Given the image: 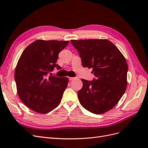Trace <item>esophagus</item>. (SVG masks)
Returning <instances> with one entry per match:
<instances>
[{"instance_id": "34e87169", "label": "esophagus", "mask_w": 148, "mask_h": 148, "mask_svg": "<svg viewBox=\"0 0 148 148\" xmlns=\"http://www.w3.org/2000/svg\"><path fill=\"white\" fill-rule=\"evenodd\" d=\"M69 79L70 81H72V80H73V79H76V78H75V77H69Z\"/></svg>"}]
</instances>
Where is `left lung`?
Returning a JSON list of instances; mask_svg holds the SVG:
<instances>
[{
    "label": "left lung",
    "instance_id": "8db88e82",
    "mask_svg": "<svg viewBox=\"0 0 148 148\" xmlns=\"http://www.w3.org/2000/svg\"><path fill=\"white\" fill-rule=\"evenodd\" d=\"M83 67L92 69L96 79H82L78 92L81 105L95 114H102L117 104L127 86L128 64L119 49L107 39L71 40Z\"/></svg>",
    "mask_w": 148,
    "mask_h": 148
}]
</instances>
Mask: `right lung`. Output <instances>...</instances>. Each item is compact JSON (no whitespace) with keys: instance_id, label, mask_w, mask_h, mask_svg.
<instances>
[{"instance_id":"1","label":"right lung","mask_w":148,"mask_h":148,"mask_svg":"<svg viewBox=\"0 0 148 148\" xmlns=\"http://www.w3.org/2000/svg\"><path fill=\"white\" fill-rule=\"evenodd\" d=\"M69 41L38 39L22 52L15 70L17 93L21 101L32 110L46 114L59 106L69 78L47 77L54 68L59 52Z\"/></svg>"}]
</instances>
